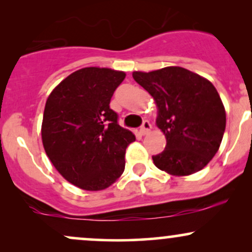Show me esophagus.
<instances>
[{
    "instance_id": "1",
    "label": "esophagus",
    "mask_w": 252,
    "mask_h": 252,
    "mask_svg": "<svg viewBox=\"0 0 252 252\" xmlns=\"http://www.w3.org/2000/svg\"><path fill=\"white\" fill-rule=\"evenodd\" d=\"M150 129H152V124L149 123V121H144L143 124H142V126H141V128H140L141 135L148 134V132L150 131Z\"/></svg>"
}]
</instances>
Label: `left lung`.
I'll return each instance as SVG.
<instances>
[{
	"instance_id": "1",
	"label": "left lung",
	"mask_w": 252,
	"mask_h": 252,
	"mask_svg": "<svg viewBox=\"0 0 252 252\" xmlns=\"http://www.w3.org/2000/svg\"><path fill=\"white\" fill-rule=\"evenodd\" d=\"M132 78L154 98L156 124L166 136V148L153 156L155 166L175 176L201 170L218 152L226 126L213 84L179 66L137 71Z\"/></svg>"
}]
</instances>
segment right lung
<instances>
[{
  "label": "right lung",
  "instance_id": "1",
  "mask_svg": "<svg viewBox=\"0 0 252 252\" xmlns=\"http://www.w3.org/2000/svg\"><path fill=\"white\" fill-rule=\"evenodd\" d=\"M124 78L111 68H80L47 98L43 148L58 172L82 189H108L124 172L126 149L135 135L118 124L109 105Z\"/></svg>",
  "mask_w": 252,
  "mask_h": 252
}]
</instances>
